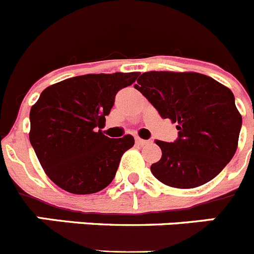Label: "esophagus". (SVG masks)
Instances as JSON below:
<instances>
[{"mask_svg": "<svg viewBox=\"0 0 254 254\" xmlns=\"http://www.w3.org/2000/svg\"><path fill=\"white\" fill-rule=\"evenodd\" d=\"M136 143H137V145H140V146H143V145L149 143V141L142 140V138H140V137H136Z\"/></svg>", "mask_w": 254, "mask_h": 254, "instance_id": "obj_1", "label": "esophagus"}]
</instances>
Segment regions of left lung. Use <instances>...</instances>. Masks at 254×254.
Here are the masks:
<instances>
[{
	"label": "left lung",
	"mask_w": 254,
	"mask_h": 254,
	"mask_svg": "<svg viewBox=\"0 0 254 254\" xmlns=\"http://www.w3.org/2000/svg\"><path fill=\"white\" fill-rule=\"evenodd\" d=\"M161 118L177 123L174 142L156 140L160 160L151 165L158 181L174 188L199 187L219 174L238 147L242 116L225 85L198 72L149 71L134 85Z\"/></svg>",
	"instance_id": "8db88e82"
}]
</instances>
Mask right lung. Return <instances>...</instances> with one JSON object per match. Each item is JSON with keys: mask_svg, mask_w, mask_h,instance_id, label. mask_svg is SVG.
<instances>
[{"mask_svg": "<svg viewBox=\"0 0 254 254\" xmlns=\"http://www.w3.org/2000/svg\"><path fill=\"white\" fill-rule=\"evenodd\" d=\"M138 72L87 73L44 89L30 109L29 140L48 178L73 194L104 190L134 138L102 132L116 94Z\"/></svg>", "mask_w": 254, "mask_h": 254, "instance_id": "obj_1", "label": "right lung"}]
</instances>
